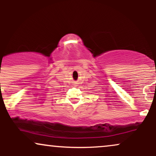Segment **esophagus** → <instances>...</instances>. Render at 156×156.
I'll use <instances>...</instances> for the list:
<instances>
[{"mask_svg":"<svg viewBox=\"0 0 156 156\" xmlns=\"http://www.w3.org/2000/svg\"><path fill=\"white\" fill-rule=\"evenodd\" d=\"M75 84H76V83H75Z\"/></svg>","mask_w":156,"mask_h":156,"instance_id":"esophagus-1","label":"esophagus"}]
</instances>
